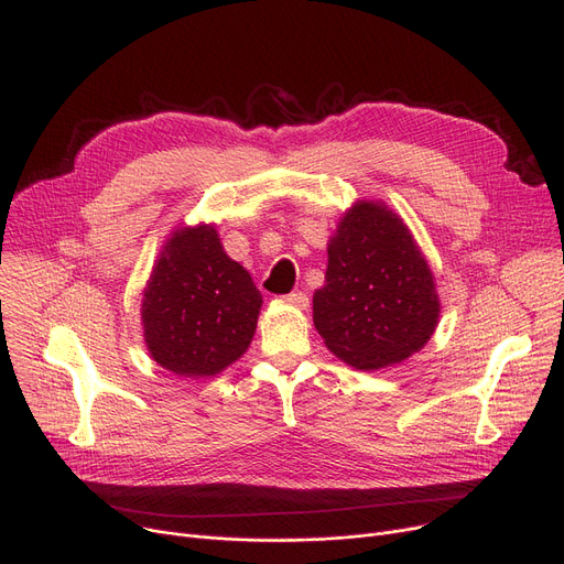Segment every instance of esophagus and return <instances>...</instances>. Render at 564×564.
<instances>
[{
  "mask_svg": "<svg viewBox=\"0 0 564 564\" xmlns=\"http://www.w3.org/2000/svg\"><path fill=\"white\" fill-rule=\"evenodd\" d=\"M283 300L288 304H292V306H297V308H306L308 306V294L306 292H290V294H285Z\"/></svg>",
  "mask_w": 564,
  "mask_h": 564,
  "instance_id": "obj_1",
  "label": "esophagus"
}]
</instances>
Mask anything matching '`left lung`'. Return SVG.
Instances as JSON below:
<instances>
[{"label":"left lung","mask_w":564,"mask_h":564,"mask_svg":"<svg viewBox=\"0 0 564 564\" xmlns=\"http://www.w3.org/2000/svg\"><path fill=\"white\" fill-rule=\"evenodd\" d=\"M324 281L313 297L315 329L354 368L400 364L434 334L438 297L430 267L381 203L361 200L345 213Z\"/></svg>","instance_id":"obj_1"}]
</instances>
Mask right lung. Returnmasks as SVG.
Masks as SVG:
<instances>
[{
	"label": "right lung",
	"mask_w": 564,
	"mask_h": 564,
	"mask_svg": "<svg viewBox=\"0 0 564 564\" xmlns=\"http://www.w3.org/2000/svg\"><path fill=\"white\" fill-rule=\"evenodd\" d=\"M260 304L251 274L226 256L213 226L175 230L143 294L148 351L175 375H217L249 347Z\"/></svg>",
	"instance_id": "right-lung-1"
}]
</instances>
